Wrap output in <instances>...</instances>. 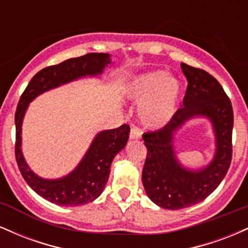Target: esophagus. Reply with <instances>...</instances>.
<instances>
[{"instance_id": "1", "label": "esophagus", "mask_w": 248, "mask_h": 248, "mask_svg": "<svg viewBox=\"0 0 248 248\" xmlns=\"http://www.w3.org/2000/svg\"><path fill=\"white\" fill-rule=\"evenodd\" d=\"M141 135H142V132H141L140 128H138V127L130 128L129 138L132 139V140H139V139H141Z\"/></svg>"}]
</instances>
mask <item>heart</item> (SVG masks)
I'll list each match as a JSON object with an SVG mask.
<instances>
[{
  "label": "heart",
  "instance_id": "b5f03b06",
  "mask_svg": "<svg viewBox=\"0 0 248 248\" xmlns=\"http://www.w3.org/2000/svg\"><path fill=\"white\" fill-rule=\"evenodd\" d=\"M181 84L166 71L142 73L129 81L126 95L139 101V116L149 128H162L171 121L177 109Z\"/></svg>",
  "mask_w": 248,
  "mask_h": 248
}]
</instances>
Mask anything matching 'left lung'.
<instances>
[{
    "instance_id": "obj_1",
    "label": "left lung",
    "mask_w": 248,
    "mask_h": 248,
    "mask_svg": "<svg viewBox=\"0 0 248 248\" xmlns=\"http://www.w3.org/2000/svg\"><path fill=\"white\" fill-rule=\"evenodd\" d=\"M187 88L181 107L162 129L142 135L147 157L142 183L156 205L181 210L204 201L217 189L232 160L233 109L229 96L206 71L181 64ZM203 116L212 121L216 150L213 161L202 170H187L177 160L173 139L186 121Z\"/></svg>"
}]
</instances>
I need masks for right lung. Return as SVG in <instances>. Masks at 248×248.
Wrapping results in <instances>:
<instances>
[{
	"instance_id": "obj_1",
	"label": "right lung",
	"mask_w": 248,
	"mask_h": 248,
	"mask_svg": "<svg viewBox=\"0 0 248 248\" xmlns=\"http://www.w3.org/2000/svg\"><path fill=\"white\" fill-rule=\"evenodd\" d=\"M109 64L110 55L108 53H87L45 67L33 76L19 99L15 114L17 166L31 189L57 205H82L101 195L109 177L110 164L116 154L126 147L130 128L128 124H122L115 129L98 133L73 171L64 177L46 179L39 177L30 169L22 153L21 135L25 112L30 102L42 93L85 77L100 76Z\"/></svg>"
}]
</instances>
